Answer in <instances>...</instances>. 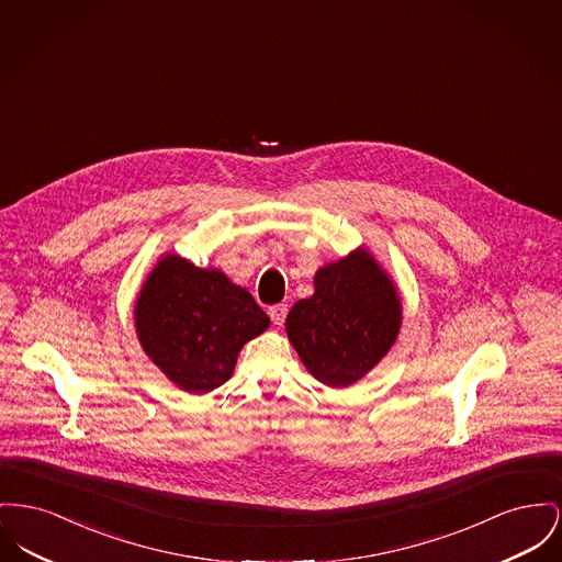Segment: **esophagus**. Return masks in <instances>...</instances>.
<instances>
[{
	"instance_id": "obj_1",
	"label": "esophagus",
	"mask_w": 562,
	"mask_h": 562,
	"mask_svg": "<svg viewBox=\"0 0 562 562\" xmlns=\"http://www.w3.org/2000/svg\"><path fill=\"white\" fill-rule=\"evenodd\" d=\"M286 312H289V305L286 303H276L269 307V318L273 325H282L286 321Z\"/></svg>"
}]
</instances>
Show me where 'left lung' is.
Segmentation results:
<instances>
[{"instance_id": "8db88e82", "label": "left lung", "mask_w": 562, "mask_h": 562, "mask_svg": "<svg viewBox=\"0 0 562 562\" xmlns=\"http://www.w3.org/2000/svg\"><path fill=\"white\" fill-rule=\"evenodd\" d=\"M401 299L389 273L357 248L314 276V295L297 301L286 333L301 363L330 389L359 382L393 348Z\"/></svg>"}]
</instances>
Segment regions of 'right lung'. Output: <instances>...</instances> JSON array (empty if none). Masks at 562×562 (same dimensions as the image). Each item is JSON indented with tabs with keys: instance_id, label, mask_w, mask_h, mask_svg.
Wrapping results in <instances>:
<instances>
[{
	"instance_id": "obj_1",
	"label": "right lung",
	"mask_w": 562,
	"mask_h": 562,
	"mask_svg": "<svg viewBox=\"0 0 562 562\" xmlns=\"http://www.w3.org/2000/svg\"><path fill=\"white\" fill-rule=\"evenodd\" d=\"M269 318L252 295L218 269H201L166 255L135 301L137 339L167 378L191 395H205L233 375L246 341Z\"/></svg>"
}]
</instances>
